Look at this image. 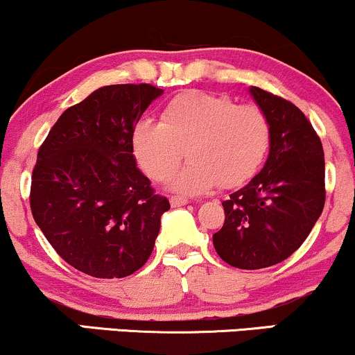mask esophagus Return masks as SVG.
Listing matches in <instances>:
<instances>
[{
    "label": "esophagus",
    "mask_w": 355,
    "mask_h": 355,
    "mask_svg": "<svg viewBox=\"0 0 355 355\" xmlns=\"http://www.w3.org/2000/svg\"><path fill=\"white\" fill-rule=\"evenodd\" d=\"M190 200L187 197H180V195H173L172 198H170V203H172V207H175V209H177V207H183V205H187V203H189Z\"/></svg>",
    "instance_id": "34e87169"
}]
</instances>
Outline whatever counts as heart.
I'll use <instances>...</instances> for the list:
<instances>
[{"mask_svg": "<svg viewBox=\"0 0 355 355\" xmlns=\"http://www.w3.org/2000/svg\"><path fill=\"white\" fill-rule=\"evenodd\" d=\"M270 141V120L262 108L200 89L177 95L160 121L141 118L132 132L138 165L157 182L172 177L187 152L190 162L173 187L190 195L250 180L266 162Z\"/></svg>", "mask_w": 355, "mask_h": 355, "instance_id": "heart-1", "label": "heart"}]
</instances>
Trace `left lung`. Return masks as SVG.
<instances>
[{
  "label": "left lung",
  "instance_id": "8db88e82",
  "mask_svg": "<svg viewBox=\"0 0 355 355\" xmlns=\"http://www.w3.org/2000/svg\"><path fill=\"white\" fill-rule=\"evenodd\" d=\"M250 93L270 120V152L262 172L222 202L225 222L214 234L220 259L243 270L294 254L325 203L324 150L311 121L282 96L257 87Z\"/></svg>",
  "mask_w": 355,
  "mask_h": 355
}]
</instances>
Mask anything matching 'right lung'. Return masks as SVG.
I'll return each instance as SVG.
<instances>
[{
  "mask_svg": "<svg viewBox=\"0 0 355 355\" xmlns=\"http://www.w3.org/2000/svg\"><path fill=\"white\" fill-rule=\"evenodd\" d=\"M164 89L110 85L64 110L38 150L30 207L64 262L96 279L145 266L170 209L133 158V126Z\"/></svg>",
  "mask_w": 355,
  "mask_h": 355,
  "instance_id": "add662e5",
  "label": "right lung"
}]
</instances>
